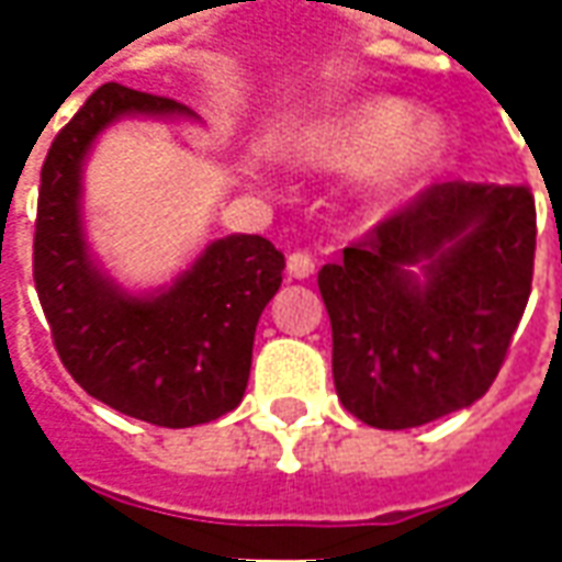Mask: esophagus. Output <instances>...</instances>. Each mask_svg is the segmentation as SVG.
I'll use <instances>...</instances> for the list:
<instances>
[{
	"label": "esophagus",
	"mask_w": 562,
	"mask_h": 562,
	"mask_svg": "<svg viewBox=\"0 0 562 562\" xmlns=\"http://www.w3.org/2000/svg\"><path fill=\"white\" fill-rule=\"evenodd\" d=\"M313 271L315 259L310 252H291V256H288V274H291V278H300V281H303V278H310Z\"/></svg>",
	"instance_id": "obj_1"
}]
</instances>
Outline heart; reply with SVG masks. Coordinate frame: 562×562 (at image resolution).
Wrapping results in <instances>:
<instances>
[{"label":"heart","instance_id":"1","mask_svg":"<svg viewBox=\"0 0 562 562\" xmlns=\"http://www.w3.org/2000/svg\"><path fill=\"white\" fill-rule=\"evenodd\" d=\"M447 149V127L435 115H416L403 99H372L315 124L303 156L328 168L366 165V181L378 196H397L416 184Z\"/></svg>","mask_w":562,"mask_h":562}]
</instances>
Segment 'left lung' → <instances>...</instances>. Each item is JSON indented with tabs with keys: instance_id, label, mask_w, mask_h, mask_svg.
Segmentation results:
<instances>
[{
	"instance_id": "8db88e82",
	"label": "left lung",
	"mask_w": 562,
	"mask_h": 562,
	"mask_svg": "<svg viewBox=\"0 0 562 562\" xmlns=\"http://www.w3.org/2000/svg\"><path fill=\"white\" fill-rule=\"evenodd\" d=\"M531 269L535 196L522 184L447 181L378 222L318 271L344 409L400 431L485 397Z\"/></svg>"
}]
</instances>
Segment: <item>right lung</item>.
Here are the masks:
<instances>
[{"mask_svg":"<svg viewBox=\"0 0 562 562\" xmlns=\"http://www.w3.org/2000/svg\"><path fill=\"white\" fill-rule=\"evenodd\" d=\"M127 115L196 119L175 99L102 83L58 131L40 171L33 281L58 359L90 397L149 425L190 428L244 400L284 252L259 234H231L162 291L119 288L87 247L80 178L99 134Z\"/></svg>","mask_w":562,"mask_h":562,"instance_id":"obj_1","label":"right lung"}]
</instances>
